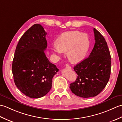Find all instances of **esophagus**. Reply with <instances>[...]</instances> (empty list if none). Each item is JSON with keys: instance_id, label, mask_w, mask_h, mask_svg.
<instances>
[{"instance_id": "34e87169", "label": "esophagus", "mask_w": 122, "mask_h": 122, "mask_svg": "<svg viewBox=\"0 0 122 122\" xmlns=\"http://www.w3.org/2000/svg\"><path fill=\"white\" fill-rule=\"evenodd\" d=\"M66 69H71V67L69 65H68V64H66Z\"/></svg>"}]
</instances>
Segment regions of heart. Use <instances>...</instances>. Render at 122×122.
Instances as JSON below:
<instances>
[{
    "label": "heart",
    "mask_w": 122,
    "mask_h": 122,
    "mask_svg": "<svg viewBox=\"0 0 122 122\" xmlns=\"http://www.w3.org/2000/svg\"><path fill=\"white\" fill-rule=\"evenodd\" d=\"M90 46L88 36L79 31L63 32L56 39V44L51 46L53 53L58 56L68 52V57L72 63H77L86 58Z\"/></svg>",
    "instance_id": "heart-1"
}]
</instances>
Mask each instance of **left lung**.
<instances>
[{"label": "left lung", "instance_id": "1", "mask_svg": "<svg viewBox=\"0 0 122 122\" xmlns=\"http://www.w3.org/2000/svg\"><path fill=\"white\" fill-rule=\"evenodd\" d=\"M95 43L89 56L74 66L76 80L70 84L72 92L78 97H94L102 91L109 80L111 57L103 36L94 28Z\"/></svg>", "mask_w": 122, "mask_h": 122}]
</instances>
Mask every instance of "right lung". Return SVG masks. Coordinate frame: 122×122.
<instances>
[{
    "instance_id": "obj_1",
    "label": "right lung",
    "mask_w": 122,
    "mask_h": 122,
    "mask_svg": "<svg viewBox=\"0 0 122 122\" xmlns=\"http://www.w3.org/2000/svg\"><path fill=\"white\" fill-rule=\"evenodd\" d=\"M46 32L35 24L20 38L12 64L15 83L30 98H40L50 91L52 78L59 69L46 56Z\"/></svg>"
}]
</instances>
